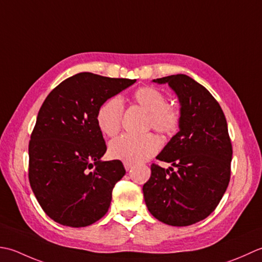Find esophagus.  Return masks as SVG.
<instances>
[{"label":"esophagus","instance_id":"obj_1","mask_svg":"<svg viewBox=\"0 0 262 262\" xmlns=\"http://www.w3.org/2000/svg\"><path fill=\"white\" fill-rule=\"evenodd\" d=\"M132 166H133V163H127V162H124V168H125L126 170L131 169V168H132Z\"/></svg>","mask_w":262,"mask_h":262}]
</instances>
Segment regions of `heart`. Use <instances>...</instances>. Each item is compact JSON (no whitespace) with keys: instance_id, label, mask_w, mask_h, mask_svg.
<instances>
[{"instance_id":"obj_1","label":"heart","mask_w":262,"mask_h":262,"mask_svg":"<svg viewBox=\"0 0 262 262\" xmlns=\"http://www.w3.org/2000/svg\"><path fill=\"white\" fill-rule=\"evenodd\" d=\"M132 99L141 108L148 112L147 127H152L162 136L175 135L180 129L181 111L174 105L167 104V96L150 86L137 89ZM123 120V104L117 96L106 99L99 106L96 121L100 131L113 137L119 133ZM161 141L154 133L146 135H123L110 143V156L127 163L142 162L158 151Z\"/></svg>"}]
</instances>
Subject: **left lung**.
Segmentation results:
<instances>
[{
  "instance_id": "left-lung-1",
  "label": "left lung",
  "mask_w": 262,
  "mask_h": 262,
  "mask_svg": "<svg viewBox=\"0 0 262 262\" xmlns=\"http://www.w3.org/2000/svg\"><path fill=\"white\" fill-rule=\"evenodd\" d=\"M152 81L168 83L176 93L182 119L180 131L156 157L173 167L151 164L143 196L158 221L172 226L192 225L216 209L231 179L233 149L226 117L213 96L185 74Z\"/></svg>"
}]
</instances>
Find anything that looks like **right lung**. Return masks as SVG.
Returning <instances> with one entry per match:
<instances>
[{
    "instance_id": "obj_1",
    "label": "right lung",
    "mask_w": 262,
    "mask_h": 262,
    "mask_svg": "<svg viewBox=\"0 0 262 262\" xmlns=\"http://www.w3.org/2000/svg\"><path fill=\"white\" fill-rule=\"evenodd\" d=\"M136 79L81 72L47 96L29 141V182L42 210L64 226L92 225L107 212L125 169L106 151L96 115L99 106Z\"/></svg>"
}]
</instances>
